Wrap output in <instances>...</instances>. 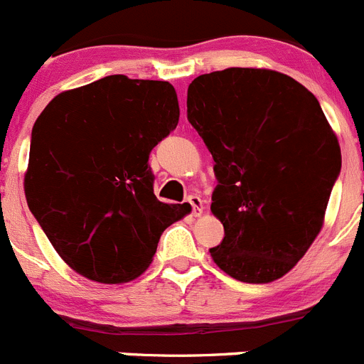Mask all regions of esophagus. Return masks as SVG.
I'll return each instance as SVG.
<instances>
[{
  "instance_id": "34e87169",
  "label": "esophagus",
  "mask_w": 364,
  "mask_h": 364,
  "mask_svg": "<svg viewBox=\"0 0 364 364\" xmlns=\"http://www.w3.org/2000/svg\"><path fill=\"white\" fill-rule=\"evenodd\" d=\"M187 203H189L191 208H193L194 215H201V212H203V203H201L200 196H196V194H191V196H187Z\"/></svg>"
}]
</instances>
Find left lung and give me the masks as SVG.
<instances>
[{"mask_svg": "<svg viewBox=\"0 0 364 364\" xmlns=\"http://www.w3.org/2000/svg\"><path fill=\"white\" fill-rule=\"evenodd\" d=\"M187 120L214 159L210 257L244 283L290 271L318 235L341 152L318 100L290 75L232 67L198 75Z\"/></svg>", "mask_w": 364, "mask_h": 364, "instance_id": "8db88e82", "label": "left lung"}]
</instances>
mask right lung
Listing matches in <instances>:
<instances>
[{
    "mask_svg": "<svg viewBox=\"0 0 364 364\" xmlns=\"http://www.w3.org/2000/svg\"><path fill=\"white\" fill-rule=\"evenodd\" d=\"M178 114L168 81L117 74L60 93L35 122L28 207L65 264L85 278H138L164 230L189 210L157 200L149 166Z\"/></svg>",
    "mask_w": 364,
    "mask_h": 364,
    "instance_id": "obj_1",
    "label": "right lung"
}]
</instances>
